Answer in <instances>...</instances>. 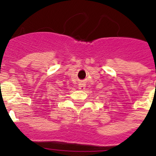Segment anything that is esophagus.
<instances>
[{
  "label": "esophagus",
  "mask_w": 156,
  "mask_h": 156,
  "mask_svg": "<svg viewBox=\"0 0 156 156\" xmlns=\"http://www.w3.org/2000/svg\"><path fill=\"white\" fill-rule=\"evenodd\" d=\"M79 89H80V90H84L85 89V83L83 81L79 83Z\"/></svg>",
  "instance_id": "34e87169"
}]
</instances>
